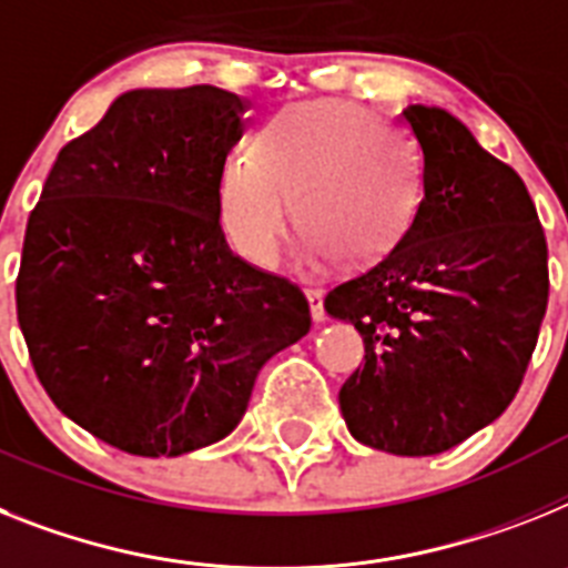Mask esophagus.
I'll return each mask as SVG.
<instances>
[{
  "label": "esophagus",
  "mask_w": 568,
  "mask_h": 568,
  "mask_svg": "<svg viewBox=\"0 0 568 568\" xmlns=\"http://www.w3.org/2000/svg\"><path fill=\"white\" fill-rule=\"evenodd\" d=\"M306 297H308V306H312V317L317 323L326 321V308H323V292L321 288H306Z\"/></svg>",
  "instance_id": "34e87169"
}]
</instances>
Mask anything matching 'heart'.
<instances>
[{
  "mask_svg": "<svg viewBox=\"0 0 568 568\" xmlns=\"http://www.w3.org/2000/svg\"><path fill=\"white\" fill-rule=\"evenodd\" d=\"M216 202L233 251L260 268L276 262L294 211L308 233L306 260L373 265L416 219L422 161L369 109L308 103L274 114L254 150L227 155Z\"/></svg>",
  "mask_w": 568,
  "mask_h": 568,
  "instance_id": "heart-1",
  "label": "heart"
}]
</instances>
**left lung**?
<instances>
[{"label":"left lung","instance_id":"8db88e82","mask_svg":"<svg viewBox=\"0 0 568 568\" xmlns=\"http://www.w3.org/2000/svg\"><path fill=\"white\" fill-rule=\"evenodd\" d=\"M424 155V195L402 242L326 294L364 337L341 387L361 445L433 456L514 402L549 303V247L511 166L445 109H404Z\"/></svg>","mask_w":568,"mask_h":568}]
</instances>
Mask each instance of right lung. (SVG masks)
<instances>
[{
    "mask_svg": "<svg viewBox=\"0 0 568 568\" xmlns=\"http://www.w3.org/2000/svg\"><path fill=\"white\" fill-rule=\"evenodd\" d=\"M245 100L135 89L60 150L28 216L17 321L57 409L135 456L240 424L256 373L312 328L306 294L227 247L219 173Z\"/></svg>",
    "mask_w": 568,
    "mask_h": 568,
    "instance_id": "add662e5",
    "label": "right lung"
}]
</instances>
